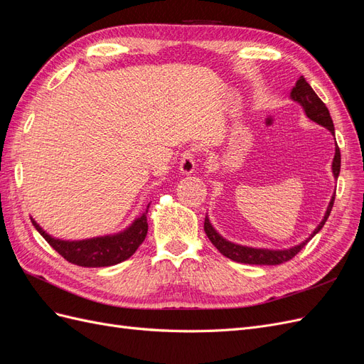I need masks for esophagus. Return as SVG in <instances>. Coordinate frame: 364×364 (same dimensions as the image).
<instances>
[{
  "mask_svg": "<svg viewBox=\"0 0 364 364\" xmlns=\"http://www.w3.org/2000/svg\"><path fill=\"white\" fill-rule=\"evenodd\" d=\"M179 170L182 174H193L196 170V159H194V153L191 150L183 151V155L181 158L179 164Z\"/></svg>",
  "mask_w": 364,
  "mask_h": 364,
  "instance_id": "1",
  "label": "esophagus"
}]
</instances>
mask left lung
Returning a JSON list of instances; mask_svg holds the SVG:
<instances>
[{
    "label": "left lung",
    "instance_id": "left-lung-1",
    "mask_svg": "<svg viewBox=\"0 0 364 364\" xmlns=\"http://www.w3.org/2000/svg\"><path fill=\"white\" fill-rule=\"evenodd\" d=\"M290 98L293 102L299 103L304 109L305 115L310 118L314 123L321 124L323 127H326L331 134L334 135V124H333V118L329 115L328 107L325 106V103L317 97V94L313 91V87L306 83V80L304 79V75L299 77V80L296 82L294 87L290 92ZM333 174L334 179L338 178L340 173V150L338 146L336 144V153H334V159H333ZM334 199H336V193L333 194L331 200H329V205L326 208V213L322 218V222L317 225V228L313 230V234L308 237L306 240H304L302 243L291 246L289 249H262V247H249V246H241L237 243H232L226 238H223L220 235L217 230L214 229V226L209 222V217H205V232L209 238V241L220 250L222 255H225L226 258L232 259L235 262H243V264H257V266H277V264H282L285 261H290L294 255H297V252H301L305 245L310 241L318 230H321L325 225V222L329 217V213H331L333 205H334Z\"/></svg>",
    "mask_w": 364,
    "mask_h": 364
}]
</instances>
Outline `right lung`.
I'll list each match as a JSON object with an SVG mask.
<instances>
[{
	"mask_svg": "<svg viewBox=\"0 0 364 364\" xmlns=\"http://www.w3.org/2000/svg\"><path fill=\"white\" fill-rule=\"evenodd\" d=\"M149 206L150 203L147 205L146 211L136 217L134 223L124 230H121V232L86 240L70 241L54 238L36 223L35 218H31V223L38 232L47 240V243L71 264L82 267H107L130 258L144 241L149 230Z\"/></svg>",
	"mask_w": 364,
	"mask_h": 364,
	"instance_id": "1",
	"label": "right lung"
}]
</instances>
